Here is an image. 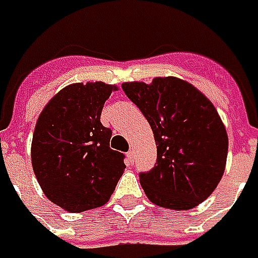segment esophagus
Segmentation results:
<instances>
[{
  "instance_id": "esophagus-1",
  "label": "esophagus",
  "mask_w": 258,
  "mask_h": 258,
  "mask_svg": "<svg viewBox=\"0 0 258 258\" xmlns=\"http://www.w3.org/2000/svg\"><path fill=\"white\" fill-rule=\"evenodd\" d=\"M127 158H129L131 161H134V160H135V151H134V149H131V151L127 152Z\"/></svg>"
}]
</instances>
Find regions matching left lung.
Masks as SVG:
<instances>
[{"label": "left lung", "mask_w": 258, "mask_h": 258, "mask_svg": "<svg viewBox=\"0 0 258 258\" xmlns=\"http://www.w3.org/2000/svg\"><path fill=\"white\" fill-rule=\"evenodd\" d=\"M122 88L147 117L157 144L154 168L139 173L148 199L174 211L208 199L222 178L228 155L225 126L208 97L175 77L124 83Z\"/></svg>", "instance_id": "obj_1"}]
</instances>
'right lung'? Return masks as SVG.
Segmentation results:
<instances>
[{
  "mask_svg": "<svg viewBox=\"0 0 258 258\" xmlns=\"http://www.w3.org/2000/svg\"><path fill=\"white\" fill-rule=\"evenodd\" d=\"M116 85L71 84L40 113L32 142V165L46 198L68 212L107 203L126 168L124 155L110 149L111 129L100 122Z\"/></svg>",
  "mask_w": 258,
  "mask_h": 258,
  "instance_id": "obj_1",
  "label": "right lung"
}]
</instances>
